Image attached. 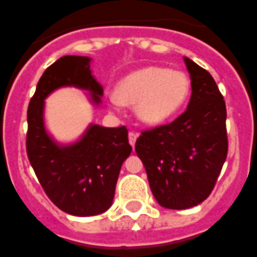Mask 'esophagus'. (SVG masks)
Returning <instances> with one entry per match:
<instances>
[{
    "instance_id": "34e87169",
    "label": "esophagus",
    "mask_w": 257,
    "mask_h": 257,
    "mask_svg": "<svg viewBox=\"0 0 257 257\" xmlns=\"http://www.w3.org/2000/svg\"><path fill=\"white\" fill-rule=\"evenodd\" d=\"M136 139H137L136 132H129L128 140H129V144H131L132 147H135V144H136Z\"/></svg>"
}]
</instances>
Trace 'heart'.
I'll return each mask as SVG.
<instances>
[{
  "mask_svg": "<svg viewBox=\"0 0 257 257\" xmlns=\"http://www.w3.org/2000/svg\"><path fill=\"white\" fill-rule=\"evenodd\" d=\"M191 83L183 71L146 67L121 81L117 94L109 98L111 109L122 103H137L136 114L147 124H160L181 110L190 95Z\"/></svg>",
  "mask_w": 257,
  "mask_h": 257,
  "instance_id": "heart-1",
  "label": "heart"
}]
</instances>
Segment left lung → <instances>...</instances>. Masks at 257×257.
I'll list each match as a JSON object with an SVG mask.
<instances>
[{"label": "left lung", "mask_w": 257, "mask_h": 257, "mask_svg": "<svg viewBox=\"0 0 257 257\" xmlns=\"http://www.w3.org/2000/svg\"><path fill=\"white\" fill-rule=\"evenodd\" d=\"M191 76L189 106L136 140L151 191L160 206L189 209L210 195L228 155L226 106L213 76L185 58Z\"/></svg>", "instance_id": "1"}]
</instances>
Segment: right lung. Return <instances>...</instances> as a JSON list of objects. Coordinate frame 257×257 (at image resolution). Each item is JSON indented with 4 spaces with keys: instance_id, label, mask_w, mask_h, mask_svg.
Returning a JSON list of instances; mask_svg holds the SVG:
<instances>
[{
    "instance_id": "obj_1",
    "label": "right lung",
    "mask_w": 257,
    "mask_h": 257,
    "mask_svg": "<svg viewBox=\"0 0 257 257\" xmlns=\"http://www.w3.org/2000/svg\"><path fill=\"white\" fill-rule=\"evenodd\" d=\"M90 59L63 56L47 68L37 82L28 106L27 155L47 197L68 214L86 217L111 206L121 166L132 152L126 126L91 125L79 142L59 147L43 124L44 99L60 86H78L101 101L102 86L91 75Z\"/></svg>"
}]
</instances>
